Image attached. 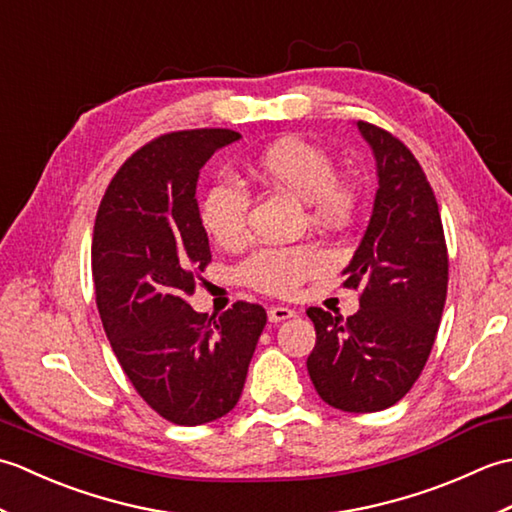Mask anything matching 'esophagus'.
Returning a JSON list of instances; mask_svg holds the SVG:
<instances>
[{
  "label": "esophagus",
  "mask_w": 512,
  "mask_h": 512,
  "mask_svg": "<svg viewBox=\"0 0 512 512\" xmlns=\"http://www.w3.org/2000/svg\"><path fill=\"white\" fill-rule=\"evenodd\" d=\"M295 310L292 308H286V306H273L268 310V321L270 323H281V321H286V319H292L295 317Z\"/></svg>",
  "instance_id": "obj_1"
}]
</instances>
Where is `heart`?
<instances>
[{
    "instance_id": "heart-1",
    "label": "heart",
    "mask_w": 512,
    "mask_h": 512,
    "mask_svg": "<svg viewBox=\"0 0 512 512\" xmlns=\"http://www.w3.org/2000/svg\"><path fill=\"white\" fill-rule=\"evenodd\" d=\"M253 176L279 191L308 202L310 215L321 224H341L356 206L354 184L336 176V162L321 145L303 138H281L250 162ZM248 191L233 180H217L200 202V222L213 242L237 246L248 231ZM328 264L314 244L266 246L255 250L239 268L250 288L268 295H290L303 281Z\"/></svg>"
}]
</instances>
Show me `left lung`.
I'll return each instance as SVG.
<instances>
[{"label": "left lung", "instance_id": "1", "mask_svg": "<svg viewBox=\"0 0 512 512\" xmlns=\"http://www.w3.org/2000/svg\"><path fill=\"white\" fill-rule=\"evenodd\" d=\"M376 158L378 191L345 288L361 290L356 314L308 308L317 343L308 374L330 407L383 411L407 394L431 354L449 284L436 195L416 156L385 129L358 121Z\"/></svg>", "mask_w": 512, "mask_h": 512}]
</instances>
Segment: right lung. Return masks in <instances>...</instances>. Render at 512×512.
<instances>
[{"mask_svg":"<svg viewBox=\"0 0 512 512\" xmlns=\"http://www.w3.org/2000/svg\"><path fill=\"white\" fill-rule=\"evenodd\" d=\"M239 138L187 129L151 140L116 171L94 222L92 279L107 339L140 398L182 427L237 405L266 325L257 303L237 301L220 317L187 303L211 262L195 200L200 169Z\"/></svg>","mask_w":512,"mask_h":512,"instance_id":"1","label":"right lung"}]
</instances>
